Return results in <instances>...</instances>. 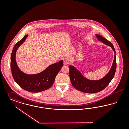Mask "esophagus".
<instances>
[{
  "label": "esophagus",
  "instance_id": "1",
  "mask_svg": "<svg viewBox=\"0 0 129 129\" xmlns=\"http://www.w3.org/2000/svg\"><path fill=\"white\" fill-rule=\"evenodd\" d=\"M63 63H64V65H67L69 63V62H68V61L67 60L65 59V60H64Z\"/></svg>",
  "mask_w": 129,
  "mask_h": 129
}]
</instances>
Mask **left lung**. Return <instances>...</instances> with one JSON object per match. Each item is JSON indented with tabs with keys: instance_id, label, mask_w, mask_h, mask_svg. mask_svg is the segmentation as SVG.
<instances>
[{
	"instance_id": "obj_1",
	"label": "left lung",
	"mask_w": 129,
	"mask_h": 129,
	"mask_svg": "<svg viewBox=\"0 0 129 129\" xmlns=\"http://www.w3.org/2000/svg\"><path fill=\"white\" fill-rule=\"evenodd\" d=\"M99 41L110 46L115 53L114 59L110 71L104 78L99 80H89L86 79L75 68L70 65L69 66V76L71 83L75 88L81 92L87 93H95L100 92L107 87L113 78L117 68L116 51L112 43L107 39L96 34Z\"/></svg>"
}]
</instances>
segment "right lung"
<instances>
[{"mask_svg": "<svg viewBox=\"0 0 129 129\" xmlns=\"http://www.w3.org/2000/svg\"><path fill=\"white\" fill-rule=\"evenodd\" d=\"M28 36L25 35L14 45L11 57V68L12 76L15 82L21 88L28 92H42L48 89L53 85L56 75L63 66V60L50 65L41 73L28 75L23 73L17 66L15 54L21 44Z\"/></svg>", "mask_w": 129, "mask_h": 129, "instance_id": "obj_1", "label": "right lung"}]
</instances>
